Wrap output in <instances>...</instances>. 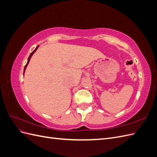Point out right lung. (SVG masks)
<instances>
[{
	"label": "right lung",
	"instance_id": "obj_1",
	"mask_svg": "<svg viewBox=\"0 0 157 157\" xmlns=\"http://www.w3.org/2000/svg\"><path fill=\"white\" fill-rule=\"evenodd\" d=\"M39 46H36V48L34 50V51H33V52H31V54H30V56H29V58H28V59H27V64L25 65V67H24V71H23V76H24V73H25V69H26V67H27V65L29 64V61H30V59H31V57H32V56L33 55V54L35 53V52H36V50H37V48H39Z\"/></svg>",
	"mask_w": 157,
	"mask_h": 157
}]
</instances>
